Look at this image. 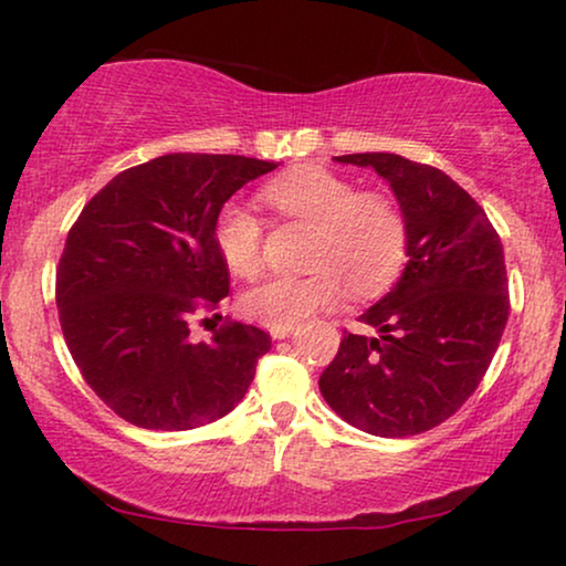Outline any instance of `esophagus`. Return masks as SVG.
Instances as JSON below:
<instances>
[{"mask_svg": "<svg viewBox=\"0 0 566 566\" xmlns=\"http://www.w3.org/2000/svg\"><path fill=\"white\" fill-rule=\"evenodd\" d=\"M293 332V327H273L270 329V335H273V339H285Z\"/></svg>", "mask_w": 566, "mask_h": 566, "instance_id": "1", "label": "esophagus"}]
</instances>
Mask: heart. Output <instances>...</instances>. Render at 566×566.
Returning <instances> with one entry per match:
<instances>
[{
  "label": "heart",
  "mask_w": 566,
  "mask_h": 566,
  "mask_svg": "<svg viewBox=\"0 0 566 566\" xmlns=\"http://www.w3.org/2000/svg\"><path fill=\"white\" fill-rule=\"evenodd\" d=\"M277 219L314 229L308 268L301 277H270L242 296V314L262 327H296L335 304L343 285L353 298L389 289L407 258V223L389 198L358 192L353 182L324 167H301L262 188ZM213 242L227 268L254 277L265 262V227L247 206L221 208Z\"/></svg>",
  "instance_id": "obj_1"
}]
</instances>
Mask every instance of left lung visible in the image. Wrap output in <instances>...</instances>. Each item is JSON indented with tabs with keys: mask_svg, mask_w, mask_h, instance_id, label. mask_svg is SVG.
I'll use <instances>...</instances> for the list:
<instances>
[{
	"mask_svg": "<svg viewBox=\"0 0 566 566\" xmlns=\"http://www.w3.org/2000/svg\"><path fill=\"white\" fill-rule=\"evenodd\" d=\"M335 159L374 167L391 185L409 262L360 314L378 335L345 329L319 391L353 428L417 436L459 412L497 353L510 314L505 252L484 208L438 167L386 151Z\"/></svg>",
	"mask_w": 566,
	"mask_h": 566,
	"instance_id": "1",
	"label": "left lung"
}]
</instances>
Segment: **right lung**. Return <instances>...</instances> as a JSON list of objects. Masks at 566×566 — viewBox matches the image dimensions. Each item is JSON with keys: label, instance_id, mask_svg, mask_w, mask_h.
I'll use <instances>...</instances> for the list:
<instances>
[{"label": "right lung", "instance_id": "add662e5", "mask_svg": "<svg viewBox=\"0 0 566 566\" xmlns=\"http://www.w3.org/2000/svg\"><path fill=\"white\" fill-rule=\"evenodd\" d=\"M275 167L237 154H165L115 175L69 229L56 268L61 332L90 389L126 422L192 430L244 399L268 332L223 322L196 343L190 322L229 293L213 242L223 203Z\"/></svg>", "mask_w": 566, "mask_h": 566}]
</instances>
